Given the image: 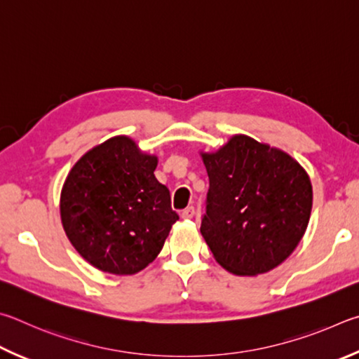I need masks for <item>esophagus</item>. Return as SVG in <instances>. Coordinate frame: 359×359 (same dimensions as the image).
I'll use <instances>...</instances> for the list:
<instances>
[{
	"mask_svg": "<svg viewBox=\"0 0 359 359\" xmlns=\"http://www.w3.org/2000/svg\"><path fill=\"white\" fill-rule=\"evenodd\" d=\"M194 216H196V208L194 206H187L186 210L181 211V217L183 219H192Z\"/></svg>",
	"mask_w": 359,
	"mask_h": 359,
	"instance_id": "esophagus-1",
	"label": "esophagus"
}]
</instances>
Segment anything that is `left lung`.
Wrapping results in <instances>:
<instances>
[{
  "label": "left lung",
  "mask_w": 359,
  "mask_h": 359,
  "mask_svg": "<svg viewBox=\"0 0 359 359\" xmlns=\"http://www.w3.org/2000/svg\"><path fill=\"white\" fill-rule=\"evenodd\" d=\"M202 157L210 189L200 231L217 263L238 276L280 265L311 217L312 186L303 167L248 135Z\"/></svg>",
  "instance_id": "8db88e82"
}]
</instances>
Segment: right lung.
<instances>
[{
	"instance_id": "right-lung-1",
	"label": "right lung",
	"mask_w": 359,
	"mask_h": 359,
	"mask_svg": "<svg viewBox=\"0 0 359 359\" xmlns=\"http://www.w3.org/2000/svg\"><path fill=\"white\" fill-rule=\"evenodd\" d=\"M157 157L113 137L81 157L61 191V221L77 252L100 271L124 276L147 268L180 216L156 180Z\"/></svg>"
}]
</instances>
